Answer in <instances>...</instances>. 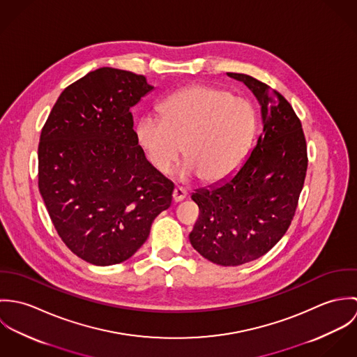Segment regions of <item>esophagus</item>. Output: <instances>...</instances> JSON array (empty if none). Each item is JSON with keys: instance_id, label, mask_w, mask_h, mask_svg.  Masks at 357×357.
Segmentation results:
<instances>
[{"instance_id": "esophagus-1", "label": "esophagus", "mask_w": 357, "mask_h": 357, "mask_svg": "<svg viewBox=\"0 0 357 357\" xmlns=\"http://www.w3.org/2000/svg\"><path fill=\"white\" fill-rule=\"evenodd\" d=\"M185 197H187V191L184 188H181V187L174 188V191H173V201L174 202H181V201L185 199Z\"/></svg>"}]
</instances>
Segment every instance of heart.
Returning a JSON list of instances; mask_svg holds the SVG:
<instances>
[{
  "mask_svg": "<svg viewBox=\"0 0 357 357\" xmlns=\"http://www.w3.org/2000/svg\"><path fill=\"white\" fill-rule=\"evenodd\" d=\"M162 119L146 116L136 129L140 147L159 173H167L181 151L178 176L218 184L245 162L255 139V108L225 89L192 85L160 105Z\"/></svg>",
  "mask_w": 357,
  "mask_h": 357,
  "instance_id": "b5f03b06",
  "label": "heart"
}]
</instances>
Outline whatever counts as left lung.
Segmentation results:
<instances>
[{
  "label": "left lung",
  "instance_id": "left-lung-1",
  "mask_svg": "<svg viewBox=\"0 0 357 357\" xmlns=\"http://www.w3.org/2000/svg\"><path fill=\"white\" fill-rule=\"evenodd\" d=\"M227 75L253 92L261 105L262 130L231 177L192 192L201 215L190 242L206 259L238 266L268 253L289 229L304 187L307 156L301 121L290 102L250 75Z\"/></svg>",
  "mask_w": 357,
  "mask_h": 357
}]
</instances>
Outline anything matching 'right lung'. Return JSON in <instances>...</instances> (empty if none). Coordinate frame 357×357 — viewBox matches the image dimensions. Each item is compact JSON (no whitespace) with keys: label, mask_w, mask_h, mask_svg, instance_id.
I'll use <instances>...</instances> for the list:
<instances>
[{"label":"right lung","mask_w":357,"mask_h":357,"mask_svg":"<svg viewBox=\"0 0 357 357\" xmlns=\"http://www.w3.org/2000/svg\"><path fill=\"white\" fill-rule=\"evenodd\" d=\"M153 86L102 67L67 86L43 128L38 188L66 246L105 266L126 261L172 204L174 184L139 146L130 108Z\"/></svg>","instance_id":"right-lung-1"}]
</instances>
